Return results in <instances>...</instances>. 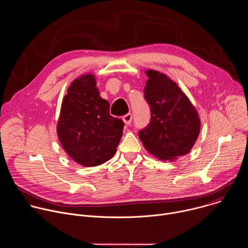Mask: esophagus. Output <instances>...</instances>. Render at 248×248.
I'll use <instances>...</instances> for the list:
<instances>
[{"instance_id": "obj_1", "label": "esophagus", "mask_w": 248, "mask_h": 248, "mask_svg": "<svg viewBox=\"0 0 248 248\" xmlns=\"http://www.w3.org/2000/svg\"><path fill=\"white\" fill-rule=\"evenodd\" d=\"M123 121H124V123L125 124H127V125L130 124L131 122H132V115H131L130 113L126 114L125 116L123 117Z\"/></svg>"}]
</instances>
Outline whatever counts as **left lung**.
Listing matches in <instances>:
<instances>
[{"instance_id": "1", "label": "left lung", "mask_w": 248, "mask_h": 248, "mask_svg": "<svg viewBox=\"0 0 248 248\" xmlns=\"http://www.w3.org/2000/svg\"><path fill=\"white\" fill-rule=\"evenodd\" d=\"M146 75L144 98L150 106L151 119L138 136L149 153L172 161L193 147L200 131L199 116L174 81L153 69Z\"/></svg>"}]
</instances>
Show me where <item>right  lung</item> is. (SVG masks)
Masks as SVG:
<instances>
[{
    "instance_id": "obj_1",
    "label": "right lung",
    "mask_w": 248,
    "mask_h": 248,
    "mask_svg": "<svg viewBox=\"0 0 248 248\" xmlns=\"http://www.w3.org/2000/svg\"><path fill=\"white\" fill-rule=\"evenodd\" d=\"M124 122L110 115V104L102 99L93 75L75 79L62 99L57 124L66 154L84 167L109 161L123 136Z\"/></svg>"
}]
</instances>
